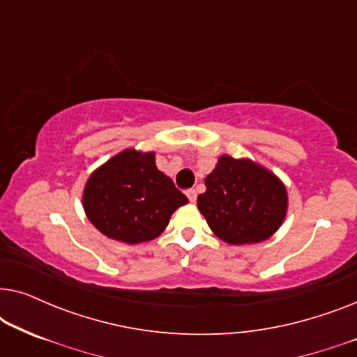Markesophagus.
<instances>
[{"label": "esophagus", "instance_id": "34e87169", "mask_svg": "<svg viewBox=\"0 0 357 357\" xmlns=\"http://www.w3.org/2000/svg\"><path fill=\"white\" fill-rule=\"evenodd\" d=\"M187 197L192 203L197 202V190H187Z\"/></svg>", "mask_w": 357, "mask_h": 357}]
</instances>
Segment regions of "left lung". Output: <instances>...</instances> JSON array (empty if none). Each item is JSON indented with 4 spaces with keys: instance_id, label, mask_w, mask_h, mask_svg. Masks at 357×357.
I'll list each match as a JSON object with an SVG mask.
<instances>
[{
    "instance_id": "left-lung-1",
    "label": "left lung",
    "mask_w": 357,
    "mask_h": 357,
    "mask_svg": "<svg viewBox=\"0 0 357 357\" xmlns=\"http://www.w3.org/2000/svg\"><path fill=\"white\" fill-rule=\"evenodd\" d=\"M198 209L211 231L231 245L270 238L284 221L287 192L275 174L250 159L224 154L204 180Z\"/></svg>"
}]
</instances>
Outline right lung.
Returning <instances> with one entry per match:
<instances>
[{
  "label": "right lung",
  "instance_id": "1",
  "mask_svg": "<svg viewBox=\"0 0 357 357\" xmlns=\"http://www.w3.org/2000/svg\"><path fill=\"white\" fill-rule=\"evenodd\" d=\"M188 198L155 167L154 153L125 149L96 169L82 192V208L97 231L133 245L153 241Z\"/></svg>",
  "mask_w": 357,
  "mask_h": 357
}]
</instances>
